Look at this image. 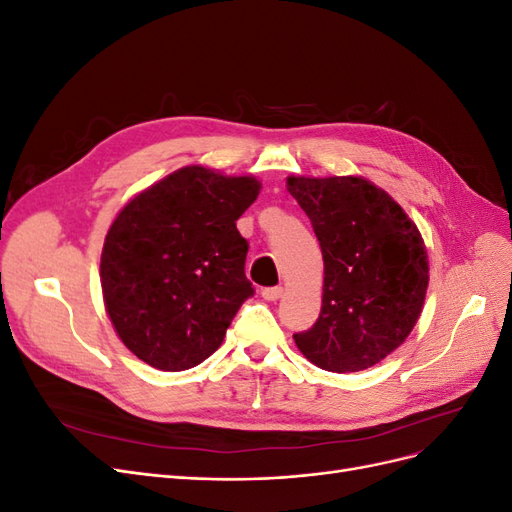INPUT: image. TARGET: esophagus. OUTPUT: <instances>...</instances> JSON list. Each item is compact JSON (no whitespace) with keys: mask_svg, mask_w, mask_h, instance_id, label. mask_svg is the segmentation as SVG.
<instances>
[{"mask_svg":"<svg viewBox=\"0 0 512 512\" xmlns=\"http://www.w3.org/2000/svg\"><path fill=\"white\" fill-rule=\"evenodd\" d=\"M284 294L282 286H273V288H262V299L265 301H277Z\"/></svg>","mask_w":512,"mask_h":512,"instance_id":"esophagus-1","label":"esophagus"}]
</instances>
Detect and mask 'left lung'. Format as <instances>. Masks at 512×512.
I'll use <instances>...</instances> for the list:
<instances>
[{
	"mask_svg": "<svg viewBox=\"0 0 512 512\" xmlns=\"http://www.w3.org/2000/svg\"><path fill=\"white\" fill-rule=\"evenodd\" d=\"M320 241L322 307L294 344L335 374L374 367L421 318L429 258L421 230L393 196L365 177H288Z\"/></svg>",
	"mask_w": 512,
	"mask_h": 512,
	"instance_id": "obj_1",
	"label": "left lung"
}]
</instances>
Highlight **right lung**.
Returning a JSON list of instances; mask_svg holds the SVG:
<instances>
[{
  "instance_id": "obj_1",
  "label": "right lung",
  "mask_w": 512,
  "mask_h": 512,
  "mask_svg": "<svg viewBox=\"0 0 512 512\" xmlns=\"http://www.w3.org/2000/svg\"><path fill=\"white\" fill-rule=\"evenodd\" d=\"M260 194L252 175L192 164L138 192L106 232V314L132 354L162 371L203 363L254 294L237 220Z\"/></svg>"
}]
</instances>
